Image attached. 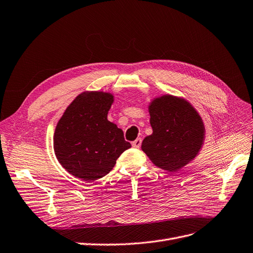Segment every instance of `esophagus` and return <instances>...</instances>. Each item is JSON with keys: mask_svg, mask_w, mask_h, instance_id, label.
Masks as SVG:
<instances>
[{"mask_svg": "<svg viewBox=\"0 0 253 253\" xmlns=\"http://www.w3.org/2000/svg\"><path fill=\"white\" fill-rule=\"evenodd\" d=\"M141 139L140 138H137L136 140H134L133 142H132V145L134 148H140V145H141Z\"/></svg>", "mask_w": 253, "mask_h": 253, "instance_id": "1", "label": "esophagus"}]
</instances>
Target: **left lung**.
<instances>
[{
    "label": "left lung",
    "instance_id": "left-lung-1",
    "mask_svg": "<svg viewBox=\"0 0 253 253\" xmlns=\"http://www.w3.org/2000/svg\"><path fill=\"white\" fill-rule=\"evenodd\" d=\"M153 133L145 137L141 150L160 169L176 172L196 157L205 140V126L190 102L164 95L149 105Z\"/></svg>",
    "mask_w": 253,
    "mask_h": 253
}]
</instances>
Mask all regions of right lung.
Listing matches in <instances>:
<instances>
[{
    "instance_id": "obj_1",
    "label": "right lung",
    "mask_w": 253,
    "mask_h": 253,
    "mask_svg": "<svg viewBox=\"0 0 253 253\" xmlns=\"http://www.w3.org/2000/svg\"><path fill=\"white\" fill-rule=\"evenodd\" d=\"M113 101L111 93L83 91L67 106L53 134L60 165L86 182L105 176L131 148L122 129L108 120Z\"/></svg>"
}]
</instances>
